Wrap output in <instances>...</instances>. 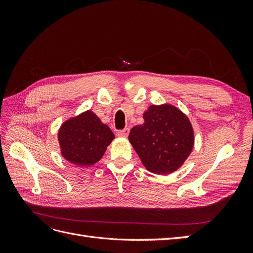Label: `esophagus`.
Masks as SVG:
<instances>
[{"label": "esophagus", "mask_w": 253, "mask_h": 253, "mask_svg": "<svg viewBox=\"0 0 253 253\" xmlns=\"http://www.w3.org/2000/svg\"><path fill=\"white\" fill-rule=\"evenodd\" d=\"M128 133H129V128L128 127H126L124 129H120V131L117 132L118 136H120V137H127Z\"/></svg>", "instance_id": "obj_1"}]
</instances>
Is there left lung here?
I'll return each mask as SVG.
<instances>
[{
	"label": "left lung",
	"mask_w": 253,
	"mask_h": 253,
	"mask_svg": "<svg viewBox=\"0 0 253 253\" xmlns=\"http://www.w3.org/2000/svg\"><path fill=\"white\" fill-rule=\"evenodd\" d=\"M143 125L128 135L143 166L155 174L176 171L187 159L194 143L189 119L172 105H151L143 114Z\"/></svg>",
	"instance_id": "obj_1"
}]
</instances>
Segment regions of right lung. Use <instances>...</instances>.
<instances>
[{"mask_svg":"<svg viewBox=\"0 0 253 253\" xmlns=\"http://www.w3.org/2000/svg\"><path fill=\"white\" fill-rule=\"evenodd\" d=\"M59 142L63 157L80 167L96 164L115 138L111 128L87 111L67 120L60 127Z\"/></svg>","mask_w":253,"mask_h":253,"instance_id":"obj_1","label":"right lung"}]
</instances>
